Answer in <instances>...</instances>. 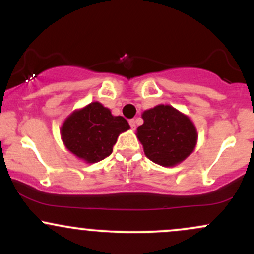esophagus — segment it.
I'll return each mask as SVG.
<instances>
[{
    "label": "esophagus",
    "instance_id": "1",
    "mask_svg": "<svg viewBox=\"0 0 254 254\" xmlns=\"http://www.w3.org/2000/svg\"><path fill=\"white\" fill-rule=\"evenodd\" d=\"M129 123H130V127H131V129L135 130L136 129V121H135V119H131V121H130Z\"/></svg>",
    "mask_w": 254,
    "mask_h": 254
}]
</instances>
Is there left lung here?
Returning a JSON list of instances; mask_svg holds the SVG:
<instances>
[{"label": "left lung", "instance_id": "left-lung-1", "mask_svg": "<svg viewBox=\"0 0 254 254\" xmlns=\"http://www.w3.org/2000/svg\"><path fill=\"white\" fill-rule=\"evenodd\" d=\"M143 124L136 136L143 146L144 155L164 168L185 161L194 152L197 131L193 121L170 105H157L142 113Z\"/></svg>", "mask_w": 254, "mask_h": 254}]
</instances>
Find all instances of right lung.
<instances>
[{"label": "right lung", "mask_w": 254, "mask_h": 254, "mask_svg": "<svg viewBox=\"0 0 254 254\" xmlns=\"http://www.w3.org/2000/svg\"><path fill=\"white\" fill-rule=\"evenodd\" d=\"M130 125L122 116H113L99 101L77 108L61 125L64 144L74 157L86 164L102 160L112 153L118 136Z\"/></svg>", "instance_id": "add662e5"}]
</instances>
